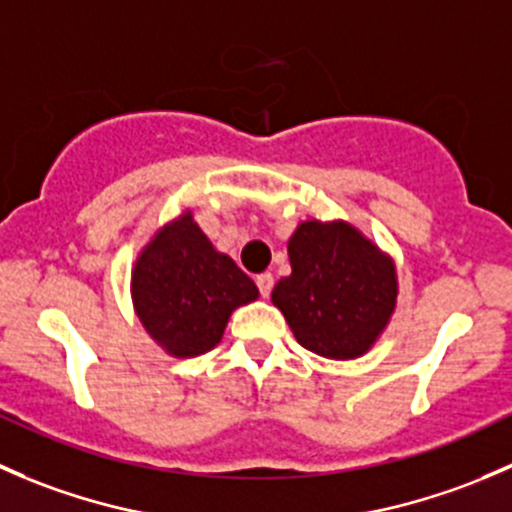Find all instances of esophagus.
Returning <instances> with one entry per match:
<instances>
[{"instance_id": "1", "label": "esophagus", "mask_w": 512, "mask_h": 512, "mask_svg": "<svg viewBox=\"0 0 512 512\" xmlns=\"http://www.w3.org/2000/svg\"><path fill=\"white\" fill-rule=\"evenodd\" d=\"M255 285H257V289H260L262 297H270L272 285H275V277H272L270 272H262V275L255 277Z\"/></svg>"}]
</instances>
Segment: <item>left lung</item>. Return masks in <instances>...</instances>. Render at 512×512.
Masks as SVG:
<instances>
[{"mask_svg":"<svg viewBox=\"0 0 512 512\" xmlns=\"http://www.w3.org/2000/svg\"><path fill=\"white\" fill-rule=\"evenodd\" d=\"M292 275L272 289L297 342L327 359H354L396 307L394 262L347 223L309 220L289 237Z\"/></svg>","mask_w":512,"mask_h":512,"instance_id":"1","label":"left lung"}]
</instances>
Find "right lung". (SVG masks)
<instances>
[{
  "instance_id": "right-lung-1",
  "label": "right lung",
  "mask_w": 512,
  "mask_h": 512,
  "mask_svg": "<svg viewBox=\"0 0 512 512\" xmlns=\"http://www.w3.org/2000/svg\"><path fill=\"white\" fill-rule=\"evenodd\" d=\"M133 304L143 327L173 356L210 352L232 309L257 299V287L215 252L190 213L165 225L133 270Z\"/></svg>"
}]
</instances>
